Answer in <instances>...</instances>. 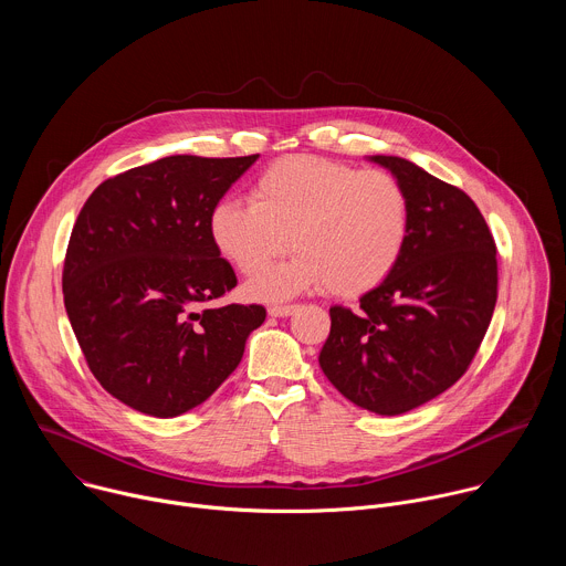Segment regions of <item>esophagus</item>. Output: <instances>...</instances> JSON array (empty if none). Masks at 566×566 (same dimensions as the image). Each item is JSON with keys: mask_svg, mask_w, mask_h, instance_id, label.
<instances>
[{"mask_svg": "<svg viewBox=\"0 0 566 566\" xmlns=\"http://www.w3.org/2000/svg\"><path fill=\"white\" fill-rule=\"evenodd\" d=\"M295 311H297V304H273V306H269V315H273V317H286Z\"/></svg>", "mask_w": 566, "mask_h": 566, "instance_id": "1", "label": "esophagus"}]
</instances>
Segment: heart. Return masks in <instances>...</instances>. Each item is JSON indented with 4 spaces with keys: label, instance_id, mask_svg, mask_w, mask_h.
<instances>
[{
    "label": "heart",
    "instance_id": "obj_1",
    "mask_svg": "<svg viewBox=\"0 0 566 566\" xmlns=\"http://www.w3.org/2000/svg\"><path fill=\"white\" fill-rule=\"evenodd\" d=\"M410 234V199L396 177L338 160L295 154L275 160L251 199H221L210 212L217 251L255 275L289 251L286 264L258 275L249 293L284 300L325 286L360 295L398 264Z\"/></svg>",
    "mask_w": 566,
    "mask_h": 566
}]
</instances>
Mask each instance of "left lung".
<instances>
[{"label": "left lung", "mask_w": 566, "mask_h": 566, "mask_svg": "<svg viewBox=\"0 0 566 566\" xmlns=\"http://www.w3.org/2000/svg\"><path fill=\"white\" fill-rule=\"evenodd\" d=\"M406 188L410 234L394 271L332 306L319 367L354 406L410 412L452 387L474 358L497 302V249L474 201L400 156H367Z\"/></svg>", "instance_id": "8db88e82"}]
</instances>
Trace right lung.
<instances>
[{
    "mask_svg": "<svg viewBox=\"0 0 566 566\" xmlns=\"http://www.w3.org/2000/svg\"><path fill=\"white\" fill-rule=\"evenodd\" d=\"M258 158H158L101 184L75 219L64 308L92 374L136 412L201 406L266 319L260 304L208 306L237 286L210 212Z\"/></svg>",
    "mask_w": 566,
    "mask_h": 566,
    "instance_id": "1",
    "label": "right lung"
}]
</instances>
